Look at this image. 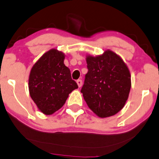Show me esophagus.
<instances>
[{
    "label": "esophagus",
    "mask_w": 159,
    "mask_h": 159,
    "mask_svg": "<svg viewBox=\"0 0 159 159\" xmlns=\"http://www.w3.org/2000/svg\"><path fill=\"white\" fill-rule=\"evenodd\" d=\"M76 83H77L78 86H79L80 88V87L82 86V85H83V81H82L81 80H78L77 81H76Z\"/></svg>",
    "instance_id": "obj_1"
}]
</instances>
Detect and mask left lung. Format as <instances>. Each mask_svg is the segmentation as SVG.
<instances>
[{
  "label": "left lung",
  "instance_id": "8db88e82",
  "mask_svg": "<svg viewBox=\"0 0 159 159\" xmlns=\"http://www.w3.org/2000/svg\"><path fill=\"white\" fill-rule=\"evenodd\" d=\"M88 73L81 89L88 107L105 118L124 107L131 88V75L118 54L105 51L97 56L86 55Z\"/></svg>",
  "mask_w": 159,
  "mask_h": 159
}]
</instances>
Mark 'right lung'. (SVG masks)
<instances>
[{
  "label": "right lung",
  "instance_id": "right-lung-1",
  "mask_svg": "<svg viewBox=\"0 0 159 159\" xmlns=\"http://www.w3.org/2000/svg\"><path fill=\"white\" fill-rule=\"evenodd\" d=\"M65 54L52 48L32 66L29 76V91L39 110L51 115L63 107L69 94L78 88L70 70L64 64Z\"/></svg>",
  "mask_w": 159,
  "mask_h": 159
}]
</instances>
